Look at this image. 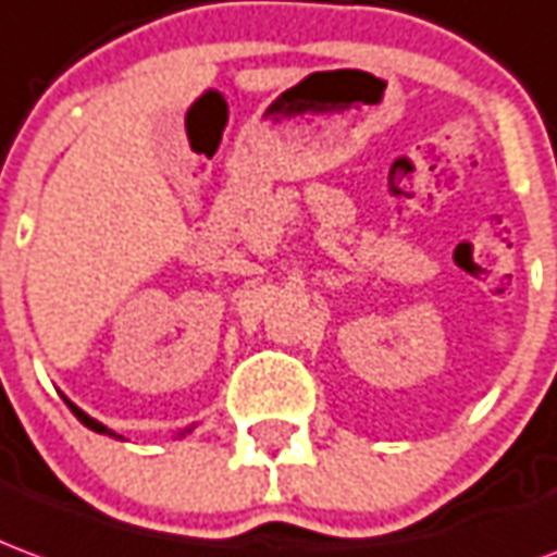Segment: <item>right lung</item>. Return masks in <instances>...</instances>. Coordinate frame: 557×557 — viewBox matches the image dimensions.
Listing matches in <instances>:
<instances>
[{"mask_svg":"<svg viewBox=\"0 0 557 557\" xmlns=\"http://www.w3.org/2000/svg\"><path fill=\"white\" fill-rule=\"evenodd\" d=\"M65 404H69V407H72V413H75L77 419H81V422H84V425L92 428V431H96V434H111V437H116V434H114V431H111V428H104L102 422H96V419H92V416L84 413V410H81V407H75V404H72V400H65Z\"/></svg>","mask_w":557,"mask_h":557,"instance_id":"right-lung-1","label":"right lung"}]
</instances>
